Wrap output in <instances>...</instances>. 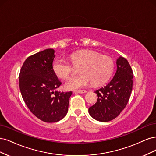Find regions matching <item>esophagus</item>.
I'll use <instances>...</instances> for the list:
<instances>
[{
  "mask_svg": "<svg viewBox=\"0 0 156 156\" xmlns=\"http://www.w3.org/2000/svg\"><path fill=\"white\" fill-rule=\"evenodd\" d=\"M86 92V90H76V91H74V93H85Z\"/></svg>",
  "mask_w": 156,
  "mask_h": 156,
  "instance_id": "34e87169",
  "label": "esophagus"
}]
</instances>
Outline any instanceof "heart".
I'll list each match as a JSON object with an SVG mask.
<instances>
[{
    "instance_id": "b5f03b06",
    "label": "heart",
    "mask_w": 156,
    "mask_h": 156,
    "mask_svg": "<svg viewBox=\"0 0 156 156\" xmlns=\"http://www.w3.org/2000/svg\"><path fill=\"white\" fill-rule=\"evenodd\" d=\"M69 59L71 63L63 58H57L52 63L53 72L62 79L70 78L75 69H80L81 76L71 78L65 85L69 90L86 87L91 83L94 85L103 84L109 78L114 67L111 58L94 51H78L72 54Z\"/></svg>"
}]
</instances>
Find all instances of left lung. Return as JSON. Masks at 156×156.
Segmentation results:
<instances>
[{
  "instance_id": "obj_1",
  "label": "left lung",
  "mask_w": 156,
  "mask_h": 156,
  "mask_svg": "<svg viewBox=\"0 0 156 156\" xmlns=\"http://www.w3.org/2000/svg\"><path fill=\"white\" fill-rule=\"evenodd\" d=\"M133 71L128 60L119 57L113 78L105 86L94 93L97 101L89 108L91 116L100 122L116 118L126 106L132 91Z\"/></svg>"
}]
</instances>
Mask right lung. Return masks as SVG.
Wrapping results in <instances>:
<instances>
[{"mask_svg":"<svg viewBox=\"0 0 156 156\" xmlns=\"http://www.w3.org/2000/svg\"><path fill=\"white\" fill-rule=\"evenodd\" d=\"M55 57L52 48L30 56L19 73V88L28 108L35 116L45 122L62 120L68 112L72 92L55 89L62 85L52 70Z\"/></svg>","mask_w":156,"mask_h":156,"instance_id":"1","label":"right lung"}]
</instances>
